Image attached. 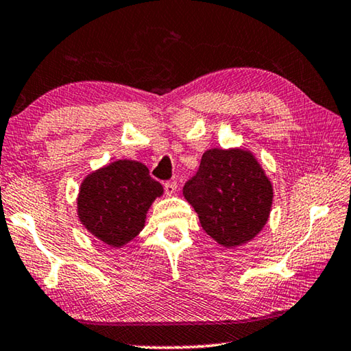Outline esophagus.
Segmentation results:
<instances>
[{
  "mask_svg": "<svg viewBox=\"0 0 351 351\" xmlns=\"http://www.w3.org/2000/svg\"><path fill=\"white\" fill-rule=\"evenodd\" d=\"M176 189H178V184H176L175 181H165V182H164V192H165L169 197L173 195V193L176 192Z\"/></svg>",
  "mask_w": 351,
  "mask_h": 351,
  "instance_id": "obj_1",
  "label": "esophagus"
}]
</instances>
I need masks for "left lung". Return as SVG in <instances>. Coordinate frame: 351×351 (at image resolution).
Instances as JSON below:
<instances>
[{"instance_id": "1", "label": "left lung", "mask_w": 351, "mask_h": 351, "mask_svg": "<svg viewBox=\"0 0 351 351\" xmlns=\"http://www.w3.org/2000/svg\"><path fill=\"white\" fill-rule=\"evenodd\" d=\"M182 193L208 234L226 248L245 243L263 230L274 191L252 153L209 149Z\"/></svg>"}]
</instances>
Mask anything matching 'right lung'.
Masks as SVG:
<instances>
[{"mask_svg": "<svg viewBox=\"0 0 351 351\" xmlns=\"http://www.w3.org/2000/svg\"><path fill=\"white\" fill-rule=\"evenodd\" d=\"M162 192L145 165L117 160L82 182L77 215L92 234L108 245L121 247L142 231L148 208Z\"/></svg>", "mask_w": 351, "mask_h": 351, "instance_id": "1", "label": "right lung"}]
</instances>
